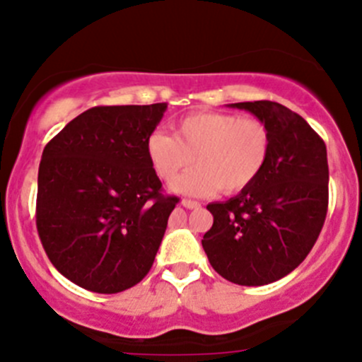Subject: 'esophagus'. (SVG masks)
Returning a JSON list of instances; mask_svg holds the SVG:
<instances>
[{"label": "esophagus", "mask_w": 362, "mask_h": 362, "mask_svg": "<svg viewBox=\"0 0 362 362\" xmlns=\"http://www.w3.org/2000/svg\"><path fill=\"white\" fill-rule=\"evenodd\" d=\"M182 205H184L185 209H189V210L199 209V206H202L198 202H191V199H182Z\"/></svg>", "instance_id": "34e87169"}]
</instances>
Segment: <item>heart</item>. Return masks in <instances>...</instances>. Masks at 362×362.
I'll use <instances>...</instances> for the list:
<instances>
[{
  "mask_svg": "<svg viewBox=\"0 0 362 362\" xmlns=\"http://www.w3.org/2000/svg\"><path fill=\"white\" fill-rule=\"evenodd\" d=\"M270 131L258 118L203 111L175 124V136L152 132L146 157L157 177L171 182L190 165L199 166L173 182L171 191L185 196H206L221 189L235 194L251 187L270 156Z\"/></svg>",
  "mask_w": 362,
  "mask_h": 362,
  "instance_id": "b5f03b06",
  "label": "heart"
}]
</instances>
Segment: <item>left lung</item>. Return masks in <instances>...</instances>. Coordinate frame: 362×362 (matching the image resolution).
I'll return each mask as SVG.
<instances>
[{"label": "left lung", "mask_w": 362, "mask_h": 362, "mask_svg": "<svg viewBox=\"0 0 362 362\" xmlns=\"http://www.w3.org/2000/svg\"><path fill=\"white\" fill-rule=\"evenodd\" d=\"M269 127L262 175L226 202L206 205L214 224L202 245L228 281L262 286L303 263L324 226L329 203L327 148L303 117L270 100L228 104Z\"/></svg>", "instance_id": "1"}]
</instances>
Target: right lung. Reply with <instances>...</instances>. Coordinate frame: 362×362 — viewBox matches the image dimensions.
<instances>
[{"instance_id":"right-lung-1","label":"right lung","mask_w":362,"mask_h":362,"mask_svg":"<svg viewBox=\"0 0 362 362\" xmlns=\"http://www.w3.org/2000/svg\"><path fill=\"white\" fill-rule=\"evenodd\" d=\"M166 107H92L42 152L38 237L59 274L81 288L124 292L152 269L178 203L160 194L146 157V139Z\"/></svg>"}]
</instances>
